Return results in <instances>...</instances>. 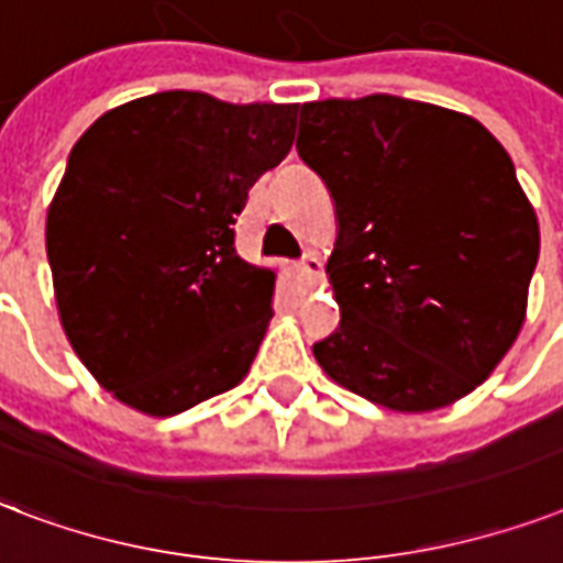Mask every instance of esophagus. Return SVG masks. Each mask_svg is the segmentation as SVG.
<instances>
[{
  "label": "esophagus",
  "instance_id": "34e87169",
  "mask_svg": "<svg viewBox=\"0 0 563 563\" xmlns=\"http://www.w3.org/2000/svg\"><path fill=\"white\" fill-rule=\"evenodd\" d=\"M299 273H302V278L308 282V285H313V282H320L322 276V264L317 255H305L302 264H299Z\"/></svg>",
  "mask_w": 563,
  "mask_h": 563
}]
</instances>
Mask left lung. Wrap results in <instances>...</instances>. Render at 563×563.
<instances>
[{"mask_svg": "<svg viewBox=\"0 0 563 563\" xmlns=\"http://www.w3.org/2000/svg\"><path fill=\"white\" fill-rule=\"evenodd\" d=\"M296 152L338 213L341 325L313 343L320 367L402 413L476 390L520 334L540 252L503 143L467 114L373 93L305 102Z\"/></svg>", "mask_w": 563, "mask_h": 563, "instance_id": "obj_1", "label": "left lung"}]
</instances>
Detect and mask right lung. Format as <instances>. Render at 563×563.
<instances>
[{"label":"right lung","mask_w":563,"mask_h":563,"mask_svg":"<svg viewBox=\"0 0 563 563\" xmlns=\"http://www.w3.org/2000/svg\"><path fill=\"white\" fill-rule=\"evenodd\" d=\"M299 104L167 90L108 111L46 217L60 325L104 390L173 417L250 373L276 273L234 250L250 187L294 146Z\"/></svg>","instance_id":"add662e5"}]
</instances>
